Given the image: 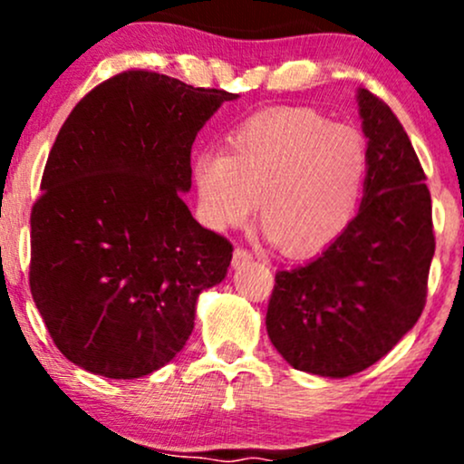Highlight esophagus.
I'll use <instances>...</instances> for the list:
<instances>
[{"label": "esophagus", "mask_w": 464, "mask_h": 464, "mask_svg": "<svg viewBox=\"0 0 464 464\" xmlns=\"http://www.w3.org/2000/svg\"><path fill=\"white\" fill-rule=\"evenodd\" d=\"M253 262V253L246 248H236V253H233V268H239V266H246Z\"/></svg>", "instance_id": "esophagus-1"}]
</instances>
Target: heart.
Here are the masks:
<instances>
[{
  "instance_id": "obj_1",
  "label": "heart",
  "mask_w": 464,
  "mask_h": 464,
  "mask_svg": "<svg viewBox=\"0 0 464 464\" xmlns=\"http://www.w3.org/2000/svg\"><path fill=\"white\" fill-rule=\"evenodd\" d=\"M369 154L362 137L305 109L257 115L233 132L228 152L205 148L194 159L202 218L227 228L259 222L284 253L327 248L358 211Z\"/></svg>"
}]
</instances>
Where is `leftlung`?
Wrapping results in <instances>:
<instances>
[{"mask_svg": "<svg viewBox=\"0 0 464 464\" xmlns=\"http://www.w3.org/2000/svg\"><path fill=\"white\" fill-rule=\"evenodd\" d=\"M358 106L369 140L358 216L316 259L276 273L266 314L287 364L335 380L369 369L414 327L436 246L432 198L406 130L366 89Z\"/></svg>", "mask_w": 464, "mask_h": 464, "instance_id": "1", "label": "left lung"}]
</instances>
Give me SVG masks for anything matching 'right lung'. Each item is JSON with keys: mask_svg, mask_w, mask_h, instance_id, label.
Instances as JSON below:
<instances>
[{"mask_svg": "<svg viewBox=\"0 0 464 464\" xmlns=\"http://www.w3.org/2000/svg\"><path fill=\"white\" fill-rule=\"evenodd\" d=\"M236 98L130 69L63 124L30 216V290L80 369L111 380L159 371L188 343L200 292L227 276L231 242L200 227L180 191L196 135Z\"/></svg>", "mask_w": 464, "mask_h": 464, "instance_id": "add662e5", "label": "right lung"}]
</instances>
